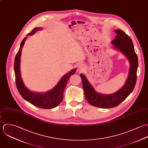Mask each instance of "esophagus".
<instances>
[{
  "label": "esophagus",
  "instance_id": "34e87169",
  "mask_svg": "<svg viewBox=\"0 0 148 148\" xmlns=\"http://www.w3.org/2000/svg\"><path fill=\"white\" fill-rule=\"evenodd\" d=\"M84 69V66L82 63H79L78 66V69L79 70V71H82L83 70V69Z\"/></svg>",
  "mask_w": 148,
  "mask_h": 148
}]
</instances>
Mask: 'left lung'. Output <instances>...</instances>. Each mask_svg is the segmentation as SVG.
Masks as SVG:
<instances>
[{"instance_id":"1","label":"left lung","mask_w":148,"mask_h":148,"mask_svg":"<svg viewBox=\"0 0 148 148\" xmlns=\"http://www.w3.org/2000/svg\"><path fill=\"white\" fill-rule=\"evenodd\" d=\"M115 32L117 35L112 41L113 47L122 53L130 63L129 75L125 85L113 94H102L95 91L85 75L80 74L87 101L90 105L100 108H112L118 106L132 92L137 81L138 62L133 42L123 31L117 29Z\"/></svg>"}]
</instances>
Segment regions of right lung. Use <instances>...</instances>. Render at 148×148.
I'll return each mask as SVG.
<instances>
[{
  "mask_svg": "<svg viewBox=\"0 0 148 148\" xmlns=\"http://www.w3.org/2000/svg\"><path fill=\"white\" fill-rule=\"evenodd\" d=\"M42 29V27H36L29 33L27 36L32 35L36 31ZM27 37H25L22 41L20 48L16 55L14 61V71L15 75L16 85L18 91L22 97L34 106L42 108L50 109L54 108L59 105L63 99V91L71 75L75 74L76 69L71 70L70 72L66 74L60 79L57 85L53 89L45 92H35L31 91L24 84L21 74V57L22 50L24 46Z\"/></svg>",
  "mask_w": 148,
  "mask_h": 148,
  "instance_id": "add662e5",
  "label": "right lung"
}]
</instances>
